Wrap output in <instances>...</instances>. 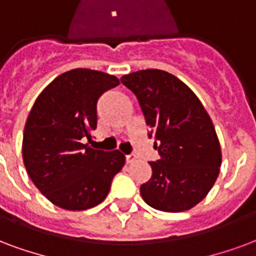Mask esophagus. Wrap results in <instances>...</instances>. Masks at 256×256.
<instances>
[{"instance_id": "1", "label": "esophagus", "mask_w": 256, "mask_h": 256, "mask_svg": "<svg viewBox=\"0 0 256 256\" xmlns=\"http://www.w3.org/2000/svg\"><path fill=\"white\" fill-rule=\"evenodd\" d=\"M137 160V156H136V153H130V154H126V162H128V164H132V162H134Z\"/></svg>"}]
</instances>
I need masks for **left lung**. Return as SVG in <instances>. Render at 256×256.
<instances>
[{"mask_svg": "<svg viewBox=\"0 0 256 256\" xmlns=\"http://www.w3.org/2000/svg\"><path fill=\"white\" fill-rule=\"evenodd\" d=\"M137 96L149 137L160 154L152 178L140 187L153 209L184 212L204 200L221 166V149L212 119L196 94L168 72L146 69L123 76Z\"/></svg>", "mask_w": 256, "mask_h": 256, "instance_id": "1", "label": "left lung"}]
</instances>
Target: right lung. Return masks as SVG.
I'll return each mask as SVG.
<instances>
[{"mask_svg":"<svg viewBox=\"0 0 256 256\" xmlns=\"http://www.w3.org/2000/svg\"><path fill=\"white\" fill-rule=\"evenodd\" d=\"M118 84L115 76L103 72L69 70L47 85L28 115L24 166L42 194L62 209L99 205L124 166L119 150L106 152L84 144L98 124V100Z\"/></svg>","mask_w":256,"mask_h":256,"instance_id":"obj_1","label":"right lung"}]
</instances>
